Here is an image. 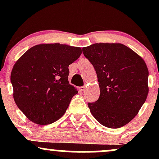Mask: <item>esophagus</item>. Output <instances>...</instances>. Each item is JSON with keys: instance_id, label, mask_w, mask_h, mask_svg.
<instances>
[{"instance_id": "1", "label": "esophagus", "mask_w": 159, "mask_h": 159, "mask_svg": "<svg viewBox=\"0 0 159 159\" xmlns=\"http://www.w3.org/2000/svg\"><path fill=\"white\" fill-rule=\"evenodd\" d=\"M79 90H81V92H82V91L84 90H85V86H82V87H79Z\"/></svg>"}]
</instances>
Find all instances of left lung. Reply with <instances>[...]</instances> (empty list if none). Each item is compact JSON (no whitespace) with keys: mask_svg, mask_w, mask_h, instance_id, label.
Here are the masks:
<instances>
[{"mask_svg":"<svg viewBox=\"0 0 159 159\" xmlns=\"http://www.w3.org/2000/svg\"><path fill=\"white\" fill-rule=\"evenodd\" d=\"M82 51L93 66L100 88L97 101L88 103L91 114L111 129L129 123L148 95L149 72L145 62L120 43H96Z\"/></svg>","mask_w":159,"mask_h":159,"instance_id":"8db88e82","label":"left lung"}]
</instances>
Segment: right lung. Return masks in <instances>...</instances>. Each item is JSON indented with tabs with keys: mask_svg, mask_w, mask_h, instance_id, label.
I'll use <instances>...</instances> for the list:
<instances>
[{
	"mask_svg": "<svg viewBox=\"0 0 159 159\" xmlns=\"http://www.w3.org/2000/svg\"><path fill=\"white\" fill-rule=\"evenodd\" d=\"M81 48L66 45L40 44L27 51L11 72L16 104L30 121L48 125L64 114L78 90L69 84V66Z\"/></svg>",
	"mask_w": 159,
	"mask_h": 159,
	"instance_id": "add662e5",
	"label": "right lung"
}]
</instances>
